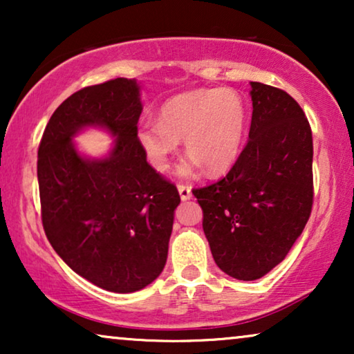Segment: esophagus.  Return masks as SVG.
I'll return each instance as SVG.
<instances>
[{
  "instance_id": "1",
  "label": "esophagus",
  "mask_w": 354,
  "mask_h": 354,
  "mask_svg": "<svg viewBox=\"0 0 354 354\" xmlns=\"http://www.w3.org/2000/svg\"><path fill=\"white\" fill-rule=\"evenodd\" d=\"M177 188H178V193H180V198L183 201L190 200V198H192V188L190 187L183 185V183H178Z\"/></svg>"
}]
</instances>
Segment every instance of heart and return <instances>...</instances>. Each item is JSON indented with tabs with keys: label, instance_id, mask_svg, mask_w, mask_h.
<instances>
[{
	"label": "heart",
	"instance_id": "heart-1",
	"mask_svg": "<svg viewBox=\"0 0 354 354\" xmlns=\"http://www.w3.org/2000/svg\"><path fill=\"white\" fill-rule=\"evenodd\" d=\"M246 124L248 111L239 91L201 88L167 100L158 120H140L135 135L149 164L161 172L171 167L183 140L190 156L178 174L188 177L201 166L211 174L227 171L243 147Z\"/></svg>",
	"mask_w": 354,
	"mask_h": 354
}]
</instances>
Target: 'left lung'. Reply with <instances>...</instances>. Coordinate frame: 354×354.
<instances>
[{
  "mask_svg": "<svg viewBox=\"0 0 354 354\" xmlns=\"http://www.w3.org/2000/svg\"><path fill=\"white\" fill-rule=\"evenodd\" d=\"M248 143L225 177L195 188L216 264L256 280L282 263L313 207V133L287 91L251 82Z\"/></svg>",
  "mask_w": 354,
  "mask_h": 354,
  "instance_id": "obj_1",
  "label": "left lung"
}]
</instances>
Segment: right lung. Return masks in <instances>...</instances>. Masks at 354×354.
Masks as SVG:
<instances>
[{
    "mask_svg": "<svg viewBox=\"0 0 354 354\" xmlns=\"http://www.w3.org/2000/svg\"><path fill=\"white\" fill-rule=\"evenodd\" d=\"M137 80L85 86L62 101L38 147L41 222L61 259L96 287L142 290L162 272L177 187L149 166L137 142ZM85 127L116 137L106 158L86 160L71 143Z\"/></svg>",
    "mask_w": 354,
    "mask_h": 354,
    "instance_id": "right-lung-1",
    "label": "right lung"
}]
</instances>
